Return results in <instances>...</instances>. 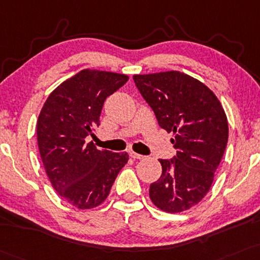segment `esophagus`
I'll return each instance as SVG.
<instances>
[{
    "mask_svg": "<svg viewBox=\"0 0 260 260\" xmlns=\"http://www.w3.org/2000/svg\"><path fill=\"white\" fill-rule=\"evenodd\" d=\"M129 155H131V157L136 158V160H140V158H145V156H144V155L137 154V152H134V151H131Z\"/></svg>",
    "mask_w": 260,
    "mask_h": 260,
    "instance_id": "obj_1",
    "label": "esophagus"
}]
</instances>
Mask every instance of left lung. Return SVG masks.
Instances as JSON below:
<instances>
[{
	"instance_id": "1",
	"label": "left lung",
	"mask_w": 260,
	"mask_h": 260,
	"mask_svg": "<svg viewBox=\"0 0 260 260\" xmlns=\"http://www.w3.org/2000/svg\"><path fill=\"white\" fill-rule=\"evenodd\" d=\"M140 94L158 124L173 133L172 160H158L162 174L150 185L151 201L161 211L179 213L205 198L226 148L229 127L217 95L180 71L134 75Z\"/></svg>"
}]
</instances>
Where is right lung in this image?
Returning <instances> with one entry per match:
<instances>
[{
  "label": "right lung",
  "mask_w": 260,
  "mask_h": 260,
  "mask_svg": "<svg viewBox=\"0 0 260 260\" xmlns=\"http://www.w3.org/2000/svg\"><path fill=\"white\" fill-rule=\"evenodd\" d=\"M127 81V75L84 69L59 84L41 109L37 144L47 177L74 207L102 205L127 164V152L96 149L86 142L99 127L105 99Z\"/></svg>",
  "instance_id": "obj_1"
}]
</instances>
